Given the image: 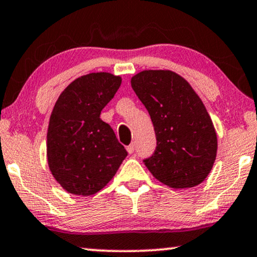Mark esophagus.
Here are the masks:
<instances>
[{
  "mask_svg": "<svg viewBox=\"0 0 257 257\" xmlns=\"http://www.w3.org/2000/svg\"><path fill=\"white\" fill-rule=\"evenodd\" d=\"M127 153L128 154H134L135 153V144L134 143L130 144L127 147Z\"/></svg>",
  "mask_w": 257,
  "mask_h": 257,
  "instance_id": "esophagus-1",
  "label": "esophagus"
}]
</instances>
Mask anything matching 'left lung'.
Listing matches in <instances>:
<instances>
[{"label":"left lung","instance_id":"1","mask_svg":"<svg viewBox=\"0 0 257 257\" xmlns=\"http://www.w3.org/2000/svg\"><path fill=\"white\" fill-rule=\"evenodd\" d=\"M131 85L148 109L157 141L144 164L173 188L198 186L217 155L216 131L200 97L185 78L169 70L142 71Z\"/></svg>","mask_w":257,"mask_h":257}]
</instances>
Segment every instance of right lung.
<instances>
[{"label":"right lung","mask_w":257,"mask_h":257,"mask_svg":"<svg viewBox=\"0 0 257 257\" xmlns=\"http://www.w3.org/2000/svg\"><path fill=\"white\" fill-rule=\"evenodd\" d=\"M121 78L93 72L71 82L59 95L47 130V162L65 191L91 195L115 175L127 151L100 119Z\"/></svg>","instance_id":"1"}]
</instances>
